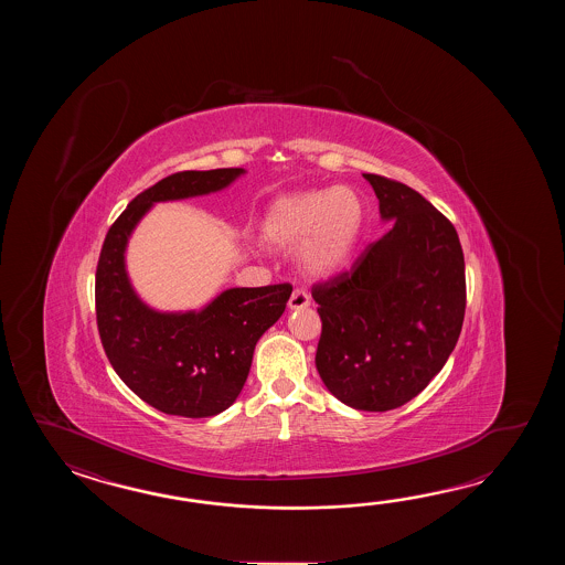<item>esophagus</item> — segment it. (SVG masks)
Here are the masks:
<instances>
[{
    "label": "esophagus",
    "mask_w": 565,
    "mask_h": 565,
    "mask_svg": "<svg viewBox=\"0 0 565 565\" xmlns=\"http://www.w3.org/2000/svg\"><path fill=\"white\" fill-rule=\"evenodd\" d=\"M309 305H311V297L302 288H295L290 299H288V309L290 311H300V309H307Z\"/></svg>",
    "instance_id": "esophagus-1"
}]
</instances>
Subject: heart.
<instances>
[{"mask_svg":"<svg viewBox=\"0 0 565 565\" xmlns=\"http://www.w3.org/2000/svg\"><path fill=\"white\" fill-rule=\"evenodd\" d=\"M365 205L348 185L280 195L266 207L263 241L280 250L295 249L300 270L311 278H331L349 265L360 244Z\"/></svg>","mask_w":565,"mask_h":565,"instance_id":"1","label":"heart"}]
</instances>
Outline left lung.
I'll list each match as a JSON object with an SVG mask.
<instances>
[{"label":"left lung","mask_w":565,"mask_h":565,"mask_svg":"<svg viewBox=\"0 0 565 565\" xmlns=\"http://www.w3.org/2000/svg\"><path fill=\"white\" fill-rule=\"evenodd\" d=\"M392 222L351 273L312 288L321 339L317 372L363 412L399 408L445 367L465 321V254L457 230L424 195L363 173Z\"/></svg>","instance_id":"left-lung-1"}]
</instances>
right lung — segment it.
<instances>
[{
    "label": "right lung",
    "instance_id": "add662e5",
    "mask_svg": "<svg viewBox=\"0 0 565 565\" xmlns=\"http://www.w3.org/2000/svg\"><path fill=\"white\" fill-rule=\"evenodd\" d=\"M246 169L181 171L139 193L108 230L96 266V323L113 370L149 406L183 418L228 409L253 365L254 348L285 312L290 285L222 290L202 309L159 311L127 273V246L149 210L222 192Z\"/></svg>",
    "mask_w": 565,
    "mask_h": 565
}]
</instances>
